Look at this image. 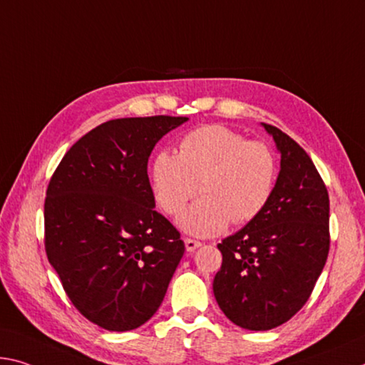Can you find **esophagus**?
<instances>
[{"label": "esophagus", "mask_w": 365, "mask_h": 365, "mask_svg": "<svg viewBox=\"0 0 365 365\" xmlns=\"http://www.w3.org/2000/svg\"><path fill=\"white\" fill-rule=\"evenodd\" d=\"M203 244H201L200 240H195V239H185V248H187V252H195L196 248L201 247Z\"/></svg>", "instance_id": "obj_1"}]
</instances>
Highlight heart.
<instances>
[{
    "instance_id": "1",
    "label": "heart",
    "mask_w": 365,
    "mask_h": 365,
    "mask_svg": "<svg viewBox=\"0 0 365 365\" xmlns=\"http://www.w3.org/2000/svg\"><path fill=\"white\" fill-rule=\"evenodd\" d=\"M277 178L276 155L268 144L247 141L222 125L190 131L178 146V155L155 154L151 185L159 206L177 216L193 196L196 201L182 214L180 225L200 237L216 235L227 224H245L269 203Z\"/></svg>"
}]
</instances>
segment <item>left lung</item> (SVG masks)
Wrapping results in <instances>:
<instances>
[{
  "mask_svg": "<svg viewBox=\"0 0 365 365\" xmlns=\"http://www.w3.org/2000/svg\"><path fill=\"white\" fill-rule=\"evenodd\" d=\"M281 153V170L264 210L217 244L221 269L212 291L237 327L264 331L297 314L314 291L329 252V198L309 154L263 123Z\"/></svg>",
  "mask_w": 365,
  "mask_h": 365,
  "instance_id": "1",
  "label": "left lung"
}]
</instances>
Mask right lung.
I'll return each instance as SVG.
<instances>
[{
  "instance_id": "right-lung-1",
  "label": "right lung",
  "mask_w": 365,
  "mask_h": 365,
  "mask_svg": "<svg viewBox=\"0 0 365 365\" xmlns=\"http://www.w3.org/2000/svg\"><path fill=\"white\" fill-rule=\"evenodd\" d=\"M187 117L117 118L74 143L50 178L45 252L79 314L108 331L146 323L183 257L180 232L154 210L148 160Z\"/></svg>"
}]
</instances>
